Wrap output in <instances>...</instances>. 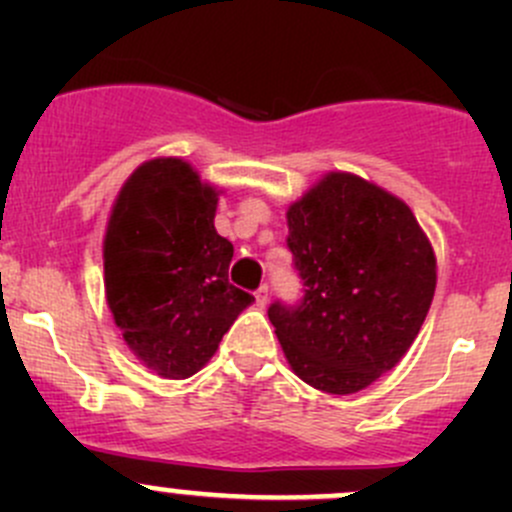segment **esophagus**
<instances>
[{
    "label": "esophagus",
    "instance_id": "1",
    "mask_svg": "<svg viewBox=\"0 0 512 512\" xmlns=\"http://www.w3.org/2000/svg\"><path fill=\"white\" fill-rule=\"evenodd\" d=\"M267 299H270V287L260 285V287H257V292H255L257 307H267Z\"/></svg>",
    "mask_w": 512,
    "mask_h": 512
}]
</instances>
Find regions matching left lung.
<instances>
[{
    "mask_svg": "<svg viewBox=\"0 0 512 512\" xmlns=\"http://www.w3.org/2000/svg\"><path fill=\"white\" fill-rule=\"evenodd\" d=\"M302 280L267 309L294 374L354 394L409 352L431 307L436 257L409 205L349 173H329L287 210Z\"/></svg>",
    "mask_w": 512,
    "mask_h": 512,
    "instance_id": "1",
    "label": "left lung"
}]
</instances>
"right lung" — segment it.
I'll return each mask as SVG.
<instances>
[{"label": "right lung", "instance_id": "right-lung-1", "mask_svg": "<svg viewBox=\"0 0 512 512\" xmlns=\"http://www.w3.org/2000/svg\"><path fill=\"white\" fill-rule=\"evenodd\" d=\"M218 193L180 158L141 165L118 193L103 242L106 297L131 352L165 379H188L255 302L230 285L232 242Z\"/></svg>", "mask_w": 512, "mask_h": 512}]
</instances>
